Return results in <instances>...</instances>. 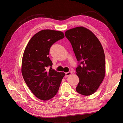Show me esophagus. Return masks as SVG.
Returning <instances> with one entry per match:
<instances>
[{
    "label": "esophagus",
    "mask_w": 123,
    "mask_h": 123,
    "mask_svg": "<svg viewBox=\"0 0 123 123\" xmlns=\"http://www.w3.org/2000/svg\"><path fill=\"white\" fill-rule=\"evenodd\" d=\"M72 74V72H67V73H65V77L67 78V77H68L70 75H71V74Z\"/></svg>",
    "instance_id": "1"
}]
</instances>
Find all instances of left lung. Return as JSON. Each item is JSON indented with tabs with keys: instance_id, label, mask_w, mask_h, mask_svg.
Here are the masks:
<instances>
[{
	"instance_id": "8db88e82",
	"label": "left lung",
	"mask_w": 123,
	"mask_h": 123,
	"mask_svg": "<svg viewBox=\"0 0 123 123\" xmlns=\"http://www.w3.org/2000/svg\"><path fill=\"white\" fill-rule=\"evenodd\" d=\"M65 35L71 43L80 64L76 69L79 82L77 92L90 96L96 92L105 75V57L101 42L92 31L83 26L67 30Z\"/></svg>"
}]
</instances>
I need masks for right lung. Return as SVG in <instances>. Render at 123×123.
I'll list each match as a JSON object with an SVG mask.
<instances>
[{"mask_svg":"<svg viewBox=\"0 0 123 123\" xmlns=\"http://www.w3.org/2000/svg\"><path fill=\"white\" fill-rule=\"evenodd\" d=\"M64 37L61 31L43 30L31 38L23 53L21 73L26 85L37 98L49 100L57 94L63 72L46 70L53 63L48 55L51 46Z\"/></svg>","mask_w":123,"mask_h":123,"instance_id":"add662e5","label":"right lung"}]
</instances>
